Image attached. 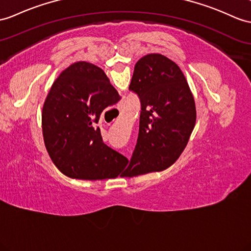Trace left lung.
<instances>
[{
  "label": "left lung",
  "mask_w": 251,
  "mask_h": 251,
  "mask_svg": "<svg viewBox=\"0 0 251 251\" xmlns=\"http://www.w3.org/2000/svg\"><path fill=\"white\" fill-rule=\"evenodd\" d=\"M129 89L142 104L135 150L121 176L162 172L178 160L196 125V105L183 72L162 54L134 67Z\"/></svg>",
  "instance_id": "8db88e82"
}]
</instances>
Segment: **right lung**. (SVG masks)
Masks as SVG:
<instances>
[{"label": "right lung", "mask_w": 251, "mask_h": 251, "mask_svg": "<svg viewBox=\"0 0 251 251\" xmlns=\"http://www.w3.org/2000/svg\"><path fill=\"white\" fill-rule=\"evenodd\" d=\"M119 100L104 71L94 64L76 62L55 79L41 125L47 151L60 173L79 180L118 176L126 157L103 143L96 124Z\"/></svg>", "instance_id": "right-lung-1"}]
</instances>
